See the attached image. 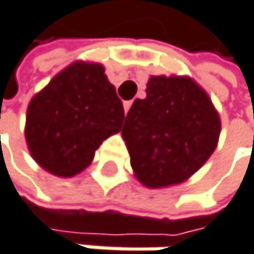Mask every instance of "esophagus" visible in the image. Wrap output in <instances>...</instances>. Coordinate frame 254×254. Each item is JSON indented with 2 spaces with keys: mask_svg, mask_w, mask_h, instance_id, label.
Returning <instances> with one entry per match:
<instances>
[{
  "mask_svg": "<svg viewBox=\"0 0 254 254\" xmlns=\"http://www.w3.org/2000/svg\"><path fill=\"white\" fill-rule=\"evenodd\" d=\"M131 105H132V102H125V103H123L125 114H128V111H129V108H131Z\"/></svg>",
  "mask_w": 254,
  "mask_h": 254,
  "instance_id": "esophagus-1",
  "label": "esophagus"
}]
</instances>
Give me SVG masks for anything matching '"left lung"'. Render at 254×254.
Segmentation results:
<instances>
[{"instance_id": "8db88e82", "label": "left lung", "mask_w": 254, "mask_h": 254, "mask_svg": "<svg viewBox=\"0 0 254 254\" xmlns=\"http://www.w3.org/2000/svg\"><path fill=\"white\" fill-rule=\"evenodd\" d=\"M219 131L212 100L192 79L152 76L146 97L128 111L122 135L135 177L155 189L195 174L215 151Z\"/></svg>"}]
</instances>
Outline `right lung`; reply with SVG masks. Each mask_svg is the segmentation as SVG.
Listing matches in <instances>:
<instances>
[{
    "instance_id": "1",
    "label": "right lung",
    "mask_w": 254,
    "mask_h": 254,
    "mask_svg": "<svg viewBox=\"0 0 254 254\" xmlns=\"http://www.w3.org/2000/svg\"><path fill=\"white\" fill-rule=\"evenodd\" d=\"M99 64L76 62L36 94L25 138L33 158L59 177L82 172L103 140L122 129L123 103Z\"/></svg>"
}]
</instances>
